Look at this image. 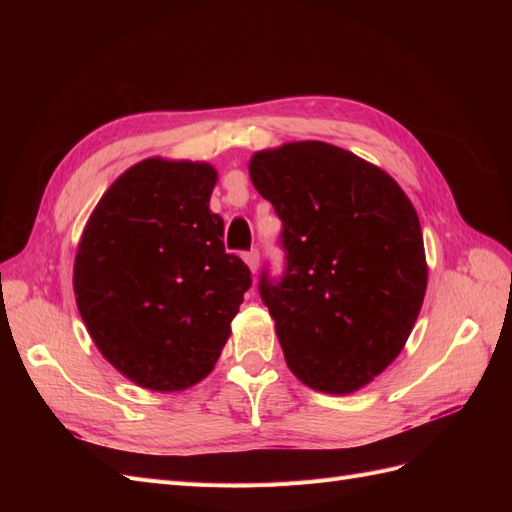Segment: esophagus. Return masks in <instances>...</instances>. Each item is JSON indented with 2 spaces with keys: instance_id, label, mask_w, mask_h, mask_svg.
<instances>
[{
  "instance_id": "esophagus-1",
  "label": "esophagus",
  "mask_w": 512,
  "mask_h": 512,
  "mask_svg": "<svg viewBox=\"0 0 512 512\" xmlns=\"http://www.w3.org/2000/svg\"><path fill=\"white\" fill-rule=\"evenodd\" d=\"M243 260H245V265L250 267V271L256 273V271H258V265H260V252H258V250L245 252V254H243Z\"/></svg>"
}]
</instances>
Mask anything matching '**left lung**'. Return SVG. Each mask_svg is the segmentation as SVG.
<instances>
[{"label":"left lung","instance_id":"left-lung-1","mask_svg":"<svg viewBox=\"0 0 512 512\" xmlns=\"http://www.w3.org/2000/svg\"><path fill=\"white\" fill-rule=\"evenodd\" d=\"M250 177L282 220L286 269L260 275L284 359L303 384L348 395L389 367L421 312L423 232L397 181L320 141L254 153Z\"/></svg>","mask_w":512,"mask_h":512}]
</instances>
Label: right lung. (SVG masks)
<instances>
[{
  "instance_id": "1",
  "label": "right lung",
  "mask_w": 512,
  "mask_h": 512,
  "mask_svg": "<svg viewBox=\"0 0 512 512\" xmlns=\"http://www.w3.org/2000/svg\"><path fill=\"white\" fill-rule=\"evenodd\" d=\"M215 168L149 158L104 192L74 260L81 318L104 359L151 391L203 380L252 273L209 209Z\"/></svg>"
}]
</instances>
